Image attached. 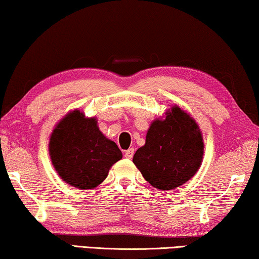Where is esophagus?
Segmentation results:
<instances>
[{"label": "esophagus", "mask_w": 259, "mask_h": 259, "mask_svg": "<svg viewBox=\"0 0 259 259\" xmlns=\"http://www.w3.org/2000/svg\"><path fill=\"white\" fill-rule=\"evenodd\" d=\"M134 154H135V149H134V148H130V149H128V150H126V151L124 152V156H125L126 158L131 159V158H133Z\"/></svg>", "instance_id": "1"}]
</instances>
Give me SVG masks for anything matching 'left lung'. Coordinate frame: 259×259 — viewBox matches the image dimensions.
<instances>
[{"instance_id": "obj_1", "label": "left lung", "mask_w": 259, "mask_h": 259, "mask_svg": "<svg viewBox=\"0 0 259 259\" xmlns=\"http://www.w3.org/2000/svg\"><path fill=\"white\" fill-rule=\"evenodd\" d=\"M203 149L198 125L187 112L174 107L165 119L152 122L145 144L135 152L133 162L152 187L171 190L197 172Z\"/></svg>"}]
</instances>
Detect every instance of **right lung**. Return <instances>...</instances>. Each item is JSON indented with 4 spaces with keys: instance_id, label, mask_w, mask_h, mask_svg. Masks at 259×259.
<instances>
[{
    "instance_id": "1",
    "label": "right lung",
    "mask_w": 259,
    "mask_h": 259,
    "mask_svg": "<svg viewBox=\"0 0 259 259\" xmlns=\"http://www.w3.org/2000/svg\"><path fill=\"white\" fill-rule=\"evenodd\" d=\"M49 154L62 180L82 190L101 184L122 158L115 142L98 129L96 118H85L79 110L69 112L54 129Z\"/></svg>"
}]
</instances>
